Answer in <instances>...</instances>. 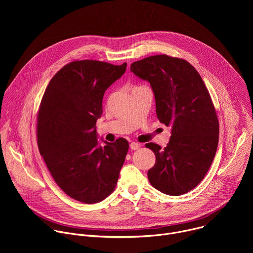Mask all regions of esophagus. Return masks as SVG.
<instances>
[{
	"label": "esophagus",
	"mask_w": 253,
	"mask_h": 253,
	"mask_svg": "<svg viewBox=\"0 0 253 253\" xmlns=\"http://www.w3.org/2000/svg\"><path fill=\"white\" fill-rule=\"evenodd\" d=\"M140 144L139 143H137V142H132L131 144H130V148L132 149V150H137L138 148H140Z\"/></svg>",
	"instance_id": "1"
}]
</instances>
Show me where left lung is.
Segmentation results:
<instances>
[{
	"label": "left lung",
	"mask_w": 253,
	"mask_h": 253,
	"mask_svg": "<svg viewBox=\"0 0 253 253\" xmlns=\"http://www.w3.org/2000/svg\"><path fill=\"white\" fill-rule=\"evenodd\" d=\"M131 72L150 83L159 121L171 125L164 149L147 143L156 157L148 171L151 185L178 196L204 178L218 146L219 123L210 94L196 69L186 60L155 55L131 64Z\"/></svg>",
	"instance_id": "left-lung-1"
}]
</instances>
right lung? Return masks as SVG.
<instances>
[{
	"label": "right lung",
	"mask_w": 253,
	"mask_h": 253,
	"mask_svg": "<svg viewBox=\"0 0 253 253\" xmlns=\"http://www.w3.org/2000/svg\"><path fill=\"white\" fill-rule=\"evenodd\" d=\"M126 67L95 60L71 62L51 79L40 104V154L57 185L83 203L100 202L114 191L129 149L124 138L100 146L96 131L104 93Z\"/></svg>",
	"instance_id": "obj_1"
}]
</instances>
